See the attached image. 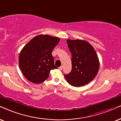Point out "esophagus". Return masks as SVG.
Returning <instances> with one entry per match:
<instances>
[{"label": "esophagus", "instance_id": "34e87169", "mask_svg": "<svg viewBox=\"0 0 121 121\" xmlns=\"http://www.w3.org/2000/svg\"><path fill=\"white\" fill-rule=\"evenodd\" d=\"M62 68H63V66H61L60 67H59V70H61L62 69Z\"/></svg>", "mask_w": 121, "mask_h": 121}]
</instances>
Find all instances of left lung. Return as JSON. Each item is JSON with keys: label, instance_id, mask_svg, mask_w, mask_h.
<instances>
[{"label": "left lung", "instance_id": "obj_1", "mask_svg": "<svg viewBox=\"0 0 121 121\" xmlns=\"http://www.w3.org/2000/svg\"><path fill=\"white\" fill-rule=\"evenodd\" d=\"M67 43L72 55V69L64 76L72 86H84L93 80L98 72L99 62L97 53L85 41L68 39Z\"/></svg>", "mask_w": 121, "mask_h": 121}]
</instances>
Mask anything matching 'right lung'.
<instances>
[{"mask_svg":"<svg viewBox=\"0 0 121 121\" xmlns=\"http://www.w3.org/2000/svg\"><path fill=\"white\" fill-rule=\"evenodd\" d=\"M59 41L56 37L40 35L23 48L19 56V65L27 80L35 84L41 83L48 78L50 70L57 68L52 52Z\"/></svg>","mask_w":121,"mask_h":121,"instance_id":"right-lung-1","label":"right lung"}]
</instances>
